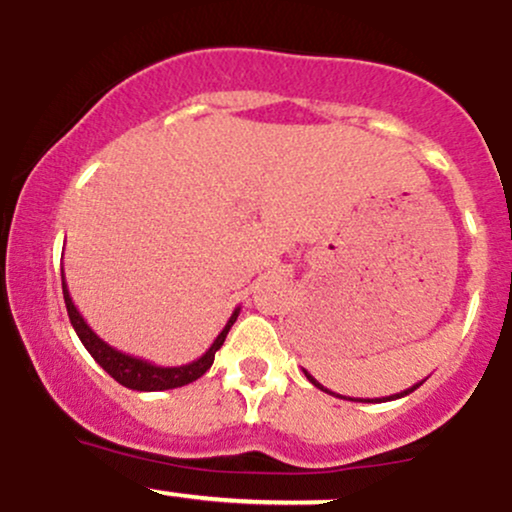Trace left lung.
Returning <instances> with one entry per match:
<instances>
[{
	"label": "left lung",
	"mask_w": 512,
	"mask_h": 512,
	"mask_svg": "<svg viewBox=\"0 0 512 512\" xmlns=\"http://www.w3.org/2000/svg\"><path fill=\"white\" fill-rule=\"evenodd\" d=\"M303 373H305V378H308V380H310V383H313L315 387H320V390H322V392H330V390H327V387H322L320 383H317V380L313 378V375H310V373H308V370H303ZM419 385H424V380H421V383H416V385H411V387H407V390H404V392H397V395H390V397H383V399H358V402H390V399H399V397H407V395H409V392H414V390H416V387H419ZM330 395H334V392H330ZM342 399H346V397H342Z\"/></svg>",
	"instance_id": "obj_1"
}]
</instances>
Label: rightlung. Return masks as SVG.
<instances>
[{
  "instance_id": "obj_1",
  "label": "right lung",
  "mask_w": 512,
  "mask_h": 512,
  "mask_svg": "<svg viewBox=\"0 0 512 512\" xmlns=\"http://www.w3.org/2000/svg\"><path fill=\"white\" fill-rule=\"evenodd\" d=\"M62 293H64V305H67V313H69V320H72L76 337H79L81 344L86 346L88 354L96 358L98 366H101L108 375H113L117 383L129 387V390H139V392L173 390V387L190 385L195 383L197 378H202V375L211 368V363H214L216 351L221 349L223 342H226V334L233 327V322L238 320V313H240V308L233 310V315L228 317L226 327H223L219 337L214 339V344H211L209 349L197 358V361L185 363V366H156V363L144 361V358L122 354V351H117L115 346L103 342V339L86 325V320L81 317L79 310H76L72 296H69L64 272H62Z\"/></svg>"
}]
</instances>
